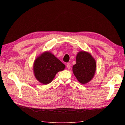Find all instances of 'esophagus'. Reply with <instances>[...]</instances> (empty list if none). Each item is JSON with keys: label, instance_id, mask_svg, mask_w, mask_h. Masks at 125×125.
Returning <instances> with one entry per match:
<instances>
[{"label": "esophagus", "instance_id": "obj_1", "mask_svg": "<svg viewBox=\"0 0 125 125\" xmlns=\"http://www.w3.org/2000/svg\"><path fill=\"white\" fill-rule=\"evenodd\" d=\"M66 66H67V68L68 69H69L70 68V67H71V65H70V63H67L66 64Z\"/></svg>", "mask_w": 125, "mask_h": 125}]
</instances>
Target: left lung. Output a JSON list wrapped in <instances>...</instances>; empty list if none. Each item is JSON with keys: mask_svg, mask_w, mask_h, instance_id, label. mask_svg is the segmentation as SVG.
Here are the masks:
<instances>
[{"mask_svg": "<svg viewBox=\"0 0 125 125\" xmlns=\"http://www.w3.org/2000/svg\"><path fill=\"white\" fill-rule=\"evenodd\" d=\"M96 68L95 60L89 52L80 51L76 56V63L73 67L74 75L79 82L86 84L92 80Z\"/></svg>", "mask_w": 125, "mask_h": 125, "instance_id": "left-lung-1", "label": "left lung"}]
</instances>
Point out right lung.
Masks as SVG:
<instances>
[{"mask_svg": "<svg viewBox=\"0 0 125 125\" xmlns=\"http://www.w3.org/2000/svg\"><path fill=\"white\" fill-rule=\"evenodd\" d=\"M65 68V65L50 52H45L37 57L33 65L36 79L43 84L50 83L56 73Z\"/></svg>", "mask_w": 125, "mask_h": 125, "instance_id": "1", "label": "right lung"}]
</instances>
